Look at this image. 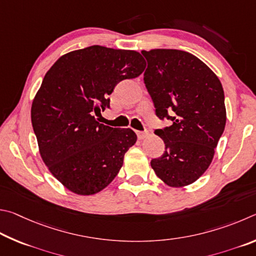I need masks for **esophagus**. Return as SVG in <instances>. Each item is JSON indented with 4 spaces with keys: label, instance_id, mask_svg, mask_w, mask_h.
I'll list each match as a JSON object with an SVG mask.
<instances>
[{
    "label": "esophagus",
    "instance_id": "34e87169",
    "mask_svg": "<svg viewBox=\"0 0 256 256\" xmlns=\"http://www.w3.org/2000/svg\"><path fill=\"white\" fill-rule=\"evenodd\" d=\"M137 137L138 140H144L147 136H148V132H137Z\"/></svg>",
    "mask_w": 256,
    "mask_h": 256
}]
</instances>
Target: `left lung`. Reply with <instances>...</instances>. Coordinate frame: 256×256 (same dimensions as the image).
Listing matches in <instances>:
<instances>
[{
  "label": "left lung",
  "mask_w": 256,
  "mask_h": 256,
  "mask_svg": "<svg viewBox=\"0 0 256 256\" xmlns=\"http://www.w3.org/2000/svg\"><path fill=\"white\" fill-rule=\"evenodd\" d=\"M144 83L155 114L172 124L156 129L165 152L150 165L165 184L189 186L207 171L226 124L225 94L217 75L190 52L142 50Z\"/></svg>",
  "instance_id": "1"
}]
</instances>
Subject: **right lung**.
I'll list each match as a JSON object with an SVG mask.
<instances>
[{"instance_id": "right-lung-1", "label": "right lung", "mask_w": 256, "mask_h": 256, "mask_svg": "<svg viewBox=\"0 0 256 256\" xmlns=\"http://www.w3.org/2000/svg\"><path fill=\"white\" fill-rule=\"evenodd\" d=\"M140 52L91 46L62 55L42 80L31 106V122L49 171L70 191L91 196L119 173L137 140L130 128L98 122L122 80L145 70Z\"/></svg>"}]
</instances>
